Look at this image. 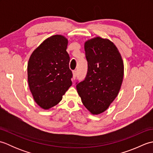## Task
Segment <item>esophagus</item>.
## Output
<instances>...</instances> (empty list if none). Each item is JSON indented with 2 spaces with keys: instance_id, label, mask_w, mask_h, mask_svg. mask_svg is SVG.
<instances>
[{
  "instance_id": "esophagus-1",
  "label": "esophagus",
  "mask_w": 153,
  "mask_h": 153,
  "mask_svg": "<svg viewBox=\"0 0 153 153\" xmlns=\"http://www.w3.org/2000/svg\"><path fill=\"white\" fill-rule=\"evenodd\" d=\"M72 73H73V79H74L75 78H76V77L77 76V71L74 70L72 71Z\"/></svg>"
}]
</instances>
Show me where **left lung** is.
Instances as JSON below:
<instances>
[{
  "label": "left lung",
  "mask_w": 153,
  "mask_h": 153,
  "mask_svg": "<svg viewBox=\"0 0 153 153\" xmlns=\"http://www.w3.org/2000/svg\"><path fill=\"white\" fill-rule=\"evenodd\" d=\"M84 48L88 70L85 79L76 83V88L83 105L97 115L107 110L118 96L124 67L118 49L109 39H91Z\"/></svg>",
  "instance_id": "left-lung-1"
}]
</instances>
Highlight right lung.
<instances>
[{"label": "right lung", "instance_id": "1", "mask_svg": "<svg viewBox=\"0 0 153 153\" xmlns=\"http://www.w3.org/2000/svg\"><path fill=\"white\" fill-rule=\"evenodd\" d=\"M68 43L63 35H53L45 39L29 59V87L35 102L43 109L59 103L72 84Z\"/></svg>", "mask_w": 153, "mask_h": 153}]
</instances>
